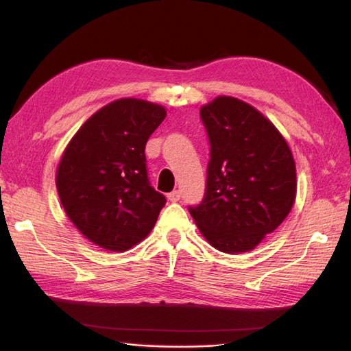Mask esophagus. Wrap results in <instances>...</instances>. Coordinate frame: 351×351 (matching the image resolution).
<instances>
[{
	"label": "esophagus",
	"instance_id": "esophagus-1",
	"mask_svg": "<svg viewBox=\"0 0 351 351\" xmlns=\"http://www.w3.org/2000/svg\"><path fill=\"white\" fill-rule=\"evenodd\" d=\"M167 199L170 200V202H178V200L181 199V191L180 190H173L170 191L167 195Z\"/></svg>",
	"mask_w": 351,
	"mask_h": 351
}]
</instances>
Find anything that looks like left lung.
<instances>
[{
  "label": "left lung",
  "instance_id": "left-lung-1",
  "mask_svg": "<svg viewBox=\"0 0 351 351\" xmlns=\"http://www.w3.org/2000/svg\"><path fill=\"white\" fill-rule=\"evenodd\" d=\"M200 119L211 146L206 189L189 211L213 247L249 252L294 205L293 154L267 117L237 98L219 96L200 108Z\"/></svg>",
  "mask_w": 351,
  "mask_h": 351
}]
</instances>
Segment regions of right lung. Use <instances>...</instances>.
<instances>
[{"label": "right lung", "instance_id": "obj_1", "mask_svg": "<svg viewBox=\"0 0 351 351\" xmlns=\"http://www.w3.org/2000/svg\"><path fill=\"white\" fill-rule=\"evenodd\" d=\"M166 117L156 104L123 98L87 119L57 169L66 214L87 240L125 252L151 232L166 197L147 178L145 147Z\"/></svg>", "mask_w": 351, "mask_h": 351}]
</instances>
